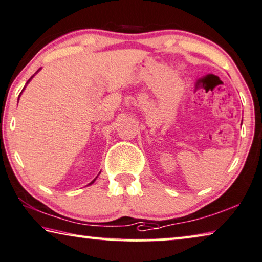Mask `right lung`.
I'll use <instances>...</instances> for the list:
<instances>
[{
  "instance_id": "add662e5",
  "label": "right lung",
  "mask_w": 262,
  "mask_h": 262,
  "mask_svg": "<svg viewBox=\"0 0 262 262\" xmlns=\"http://www.w3.org/2000/svg\"><path fill=\"white\" fill-rule=\"evenodd\" d=\"M38 71H39V70H38ZM38 71H37V72H38ZM32 77H34V76H32ZM32 77H31V78H30V79H29V80H28V82H29V81H30V80H31V79H32ZM28 82H27V84H28ZM23 90H24V89H23ZM95 180H97V178H94V180H93V181H92V182H91V183H90V184H92V183H94V181H95Z\"/></svg>"
}]
</instances>
